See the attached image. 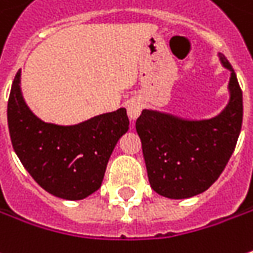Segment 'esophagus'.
<instances>
[{
	"instance_id": "obj_1",
	"label": "esophagus",
	"mask_w": 253,
	"mask_h": 253,
	"mask_svg": "<svg viewBox=\"0 0 253 253\" xmlns=\"http://www.w3.org/2000/svg\"><path fill=\"white\" fill-rule=\"evenodd\" d=\"M141 109H143L141 102L133 99V100H130L128 105H127V115H128V117H130L131 120H136L138 116H140V113H141Z\"/></svg>"
}]
</instances>
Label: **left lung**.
<instances>
[{"label":"left lung","mask_w":253,"mask_h":253,"mask_svg":"<svg viewBox=\"0 0 253 253\" xmlns=\"http://www.w3.org/2000/svg\"><path fill=\"white\" fill-rule=\"evenodd\" d=\"M231 99L208 120H185L156 110H143L136 122L150 185L172 200L190 198L208 190L231 159L242 126V90L231 63Z\"/></svg>","instance_id":"8db88e82"}]
</instances>
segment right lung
<instances>
[{"instance_id": "add662e5", "label": "right lung", "mask_w": 253, "mask_h": 253, "mask_svg": "<svg viewBox=\"0 0 253 253\" xmlns=\"http://www.w3.org/2000/svg\"><path fill=\"white\" fill-rule=\"evenodd\" d=\"M15 75L8 99V128L22 166L39 185L63 200H83L97 191L116 143L128 130L126 109L96 116L75 126L45 123L25 105Z\"/></svg>"}]
</instances>
